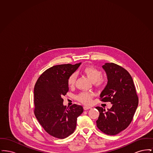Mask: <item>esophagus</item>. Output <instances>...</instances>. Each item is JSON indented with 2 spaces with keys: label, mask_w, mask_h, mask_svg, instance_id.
Segmentation results:
<instances>
[{
  "label": "esophagus",
  "mask_w": 153,
  "mask_h": 153,
  "mask_svg": "<svg viewBox=\"0 0 153 153\" xmlns=\"http://www.w3.org/2000/svg\"><path fill=\"white\" fill-rule=\"evenodd\" d=\"M83 108H84V110H87V109H91V107H88V106H84Z\"/></svg>",
  "instance_id": "obj_1"
}]
</instances>
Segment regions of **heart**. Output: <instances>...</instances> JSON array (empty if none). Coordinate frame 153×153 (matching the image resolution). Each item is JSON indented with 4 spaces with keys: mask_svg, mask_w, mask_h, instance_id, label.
Masks as SVG:
<instances>
[{
    "mask_svg": "<svg viewBox=\"0 0 153 153\" xmlns=\"http://www.w3.org/2000/svg\"><path fill=\"white\" fill-rule=\"evenodd\" d=\"M82 72L97 87H102L106 81L105 78L102 76V72L94 66H88L85 67L83 68ZM76 79L77 76L76 74H72L68 80V87H74L76 82ZM94 96V94L92 92H82L77 95L76 98L79 102H82V104L89 105L92 103Z\"/></svg>",
    "mask_w": 153,
    "mask_h": 153,
    "instance_id": "heart-1",
    "label": "heart"
}]
</instances>
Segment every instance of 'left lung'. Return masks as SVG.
I'll use <instances>...</instances> for the list:
<instances>
[{"instance_id": "obj_1", "label": "left lung", "mask_w": 153, "mask_h": 153, "mask_svg": "<svg viewBox=\"0 0 153 153\" xmlns=\"http://www.w3.org/2000/svg\"><path fill=\"white\" fill-rule=\"evenodd\" d=\"M108 82L100 94V99L111 102L108 111L100 107L96 120L97 128L103 133L115 135L125 130L131 123L138 105V97L130 74L123 67L114 63L102 66Z\"/></svg>"}]
</instances>
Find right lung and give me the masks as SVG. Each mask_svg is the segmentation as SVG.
Returning a JSON list of instances; mask_svg holds the SVG:
<instances>
[{"mask_svg":"<svg viewBox=\"0 0 153 153\" xmlns=\"http://www.w3.org/2000/svg\"><path fill=\"white\" fill-rule=\"evenodd\" d=\"M80 64L53 66L39 77L34 86V115L46 132L57 138L73 133L83 112L82 107L75 104L66 108L62 98L69 91V77Z\"/></svg>","mask_w":153,"mask_h":153,"instance_id":"right-lung-1","label":"right lung"}]
</instances>
